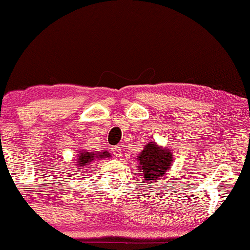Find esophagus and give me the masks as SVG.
Here are the masks:
<instances>
[{"label":"esophagus","mask_w":250,"mask_h":250,"mask_svg":"<svg viewBox=\"0 0 250 250\" xmlns=\"http://www.w3.org/2000/svg\"><path fill=\"white\" fill-rule=\"evenodd\" d=\"M122 146H114L113 147V154L115 155V157H121V154H122Z\"/></svg>","instance_id":"obj_1"}]
</instances>
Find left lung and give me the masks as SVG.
<instances>
[{"label":"left lung","mask_w":250,"mask_h":250,"mask_svg":"<svg viewBox=\"0 0 250 250\" xmlns=\"http://www.w3.org/2000/svg\"><path fill=\"white\" fill-rule=\"evenodd\" d=\"M140 170L146 178V182L153 183L159 177L166 173L172 162V155L169 150H164L153 142L146 144L139 155Z\"/></svg>","instance_id":"8db88e82"}]
</instances>
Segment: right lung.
<instances>
[{"label": "right lung", "mask_w": 250, "mask_h": 250, "mask_svg": "<svg viewBox=\"0 0 250 250\" xmlns=\"http://www.w3.org/2000/svg\"><path fill=\"white\" fill-rule=\"evenodd\" d=\"M109 157V153L107 151L104 152H81L80 155L78 158V165L77 167H80L79 169H82L85 166H90L91 162L96 159H100V158H107Z\"/></svg>", "instance_id": "1"}]
</instances>
